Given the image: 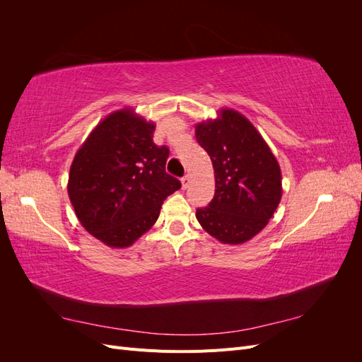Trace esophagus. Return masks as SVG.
I'll return each mask as SVG.
<instances>
[{
  "label": "esophagus",
  "instance_id": "obj_1",
  "mask_svg": "<svg viewBox=\"0 0 362 362\" xmlns=\"http://www.w3.org/2000/svg\"><path fill=\"white\" fill-rule=\"evenodd\" d=\"M181 184H182V189L184 190L189 187V185H190V177H189V175H185V177L181 178Z\"/></svg>",
  "mask_w": 362,
  "mask_h": 362
}]
</instances>
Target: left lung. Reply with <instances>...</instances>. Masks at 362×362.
Returning <instances> with one entry per match:
<instances>
[{"mask_svg":"<svg viewBox=\"0 0 362 362\" xmlns=\"http://www.w3.org/2000/svg\"><path fill=\"white\" fill-rule=\"evenodd\" d=\"M194 134L211 158L216 178L214 198L196 210V218L221 243L242 245L269 223L279 205L278 160L250 120L233 108L199 122Z\"/></svg>","mask_w":362,"mask_h":362,"instance_id":"1","label":"left lung"}]
</instances>
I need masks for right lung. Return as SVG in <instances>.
<instances>
[{"instance_id": "add662e5", "label": "right lung", "mask_w": 362, "mask_h": 362, "mask_svg": "<svg viewBox=\"0 0 362 362\" xmlns=\"http://www.w3.org/2000/svg\"><path fill=\"white\" fill-rule=\"evenodd\" d=\"M156 124L122 108L98 124L76 151L68 194L80 223L110 247H128L157 222L163 201L181 189L166 173L168 146Z\"/></svg>"}]
</instances>
